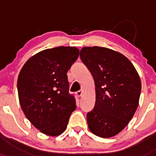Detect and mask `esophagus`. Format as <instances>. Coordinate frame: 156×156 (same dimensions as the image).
I'll return each mask as SVG.
<instances>
[{
	"label": "esophagus",
	"instance_id": "34e87169",
	"mask_svg": "<svg viewBox=\"0 0 156 156\" xmlns=\"http://www.w3.org/2000/svg\"><path fill=\"white\" fill-rule=\"evenodd\" d=\"M76 94L78 95V97H80L83 94V89H80V90L78 91V92H76Z\"/></svg>",
	"mask_w": 156,
	"mask_h": 156
}]
</instances>
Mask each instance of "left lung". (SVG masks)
I'll return each instance as SVG.
<instances>
[{
  "instance_id": "1",
  "label": "left lung",
  "mask_w": 156,
  "mask_h": 156,
  "mask_svg": "<svg viewBox=\"0 0 156 156\" xmlns=\"http://www.w3.org/2000/svg\"><path fill=\"white\" fill-rule=\"evenodd\" d=\"M80 56L95 84V104L87 113L89 130L102 138L114 136L136 111L141 89L139 75L125 55L108 48L84 47Z\"/></svg>"
}]
</instances>
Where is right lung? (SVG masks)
Returning <instances> with one entry per match:
<instances>
[{
	"label": "right lung",
	"mask_w": 156,
	"mask_h": 156,
	"mask_svg": "<svg viewBox=\"0 0 156 156\" xmlns=\"http://www.w3.org/2000/svg\"><path fill=\"white\" fill-rule=\"evenodd\" d=\"M78 55L76 47L44 50L27 61L20 73L17 91L23 112L46 135L63 133L76 110V98L69 93L67 73Z\"/></svg>",
	"instance_id": "obj_1"
}]
</instances>
